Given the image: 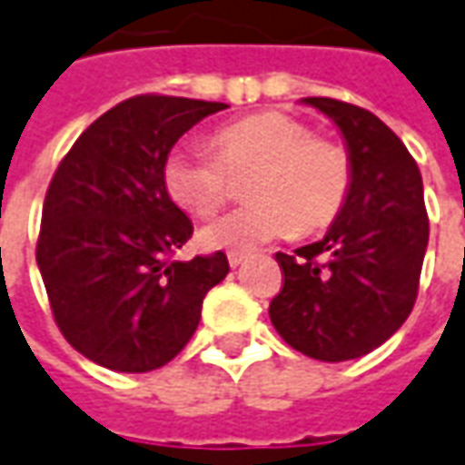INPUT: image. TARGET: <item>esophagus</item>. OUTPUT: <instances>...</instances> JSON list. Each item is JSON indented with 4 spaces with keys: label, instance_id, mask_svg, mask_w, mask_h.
<instances>
[{
    "label": "esophagus",
    "instance_id": "obj_1",
    "mask_svg": "<svg viewBox=\"0 0 465 465\" xmlns=\"http://www.w3.org/2000/svg\"><path fill=\"white\" fill-rule=\"evenodd\" d=\"M248 261V255H242V252H230L227 255V263H230V268H238V265H242Z\"/></svg>",
    "mask_w": 465,
    "mask_h": 465
}]
</instances>
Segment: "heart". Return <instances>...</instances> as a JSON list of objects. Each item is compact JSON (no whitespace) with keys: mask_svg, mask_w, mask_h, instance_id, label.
Masks as SVG:
<instances>
[{"mask_svg":"<svg viewBox=\"0 0 465 465\" xmlns=\"http://www.w3.org/2000/svg\"><path fill=\"white\" fill-rule=\"evenodd\" d=\"M212 153L174 149L166 156L162 184L169 200L197 217L214 214L230 194V177H248V204L202 227L210 251L251 252L258 245L319 232L341 214L354 182L349 152L313 136L301 118L263 111L213 134Z\"/></svg>","mask_w":465,"mask_h":465,"instance_id":"1","label":"heart"}]
</instances>
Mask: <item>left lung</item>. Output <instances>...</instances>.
Segmentation results:
<instances>
[{"label":"left lung","mask_w":465,"mask_h":465,"mask_svg":"<svg viewBox=\"0 0 465 465\" xmlns=\"http://www.w3.org/2000/svg\"><path fill=\"white\" fill-rule=\"evenodd\" d=\"M341 131L354 182L324 240L275 252L283 288L271 322L291 347L322 361L370 354L405 324L418 299L428 213L415 159L395 131L360 105L303 98Z\"/></svg>","instance_id":"obj_1"}]
</instances>
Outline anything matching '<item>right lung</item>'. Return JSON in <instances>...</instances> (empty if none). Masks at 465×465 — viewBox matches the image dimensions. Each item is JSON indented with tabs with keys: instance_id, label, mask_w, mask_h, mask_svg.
Returning <instances> with one entry per match:
<instances>
[{
	"instance_id": "obj_1",
	"label": "right lung",
	"mask_w": 465,
	"mask_h": 465,
	"mask_svg": "<svg viewBox=\"0 0 465 465\" xmlns=\"http://www.w3.org/2000/svg\"><path fill=\"white\" fill-rule=\"evenodd\" d=\"M227 108L134 95L80 134L47 187L37 265L55 324L83 357L116 372L172 361L200 324L202 299L230 271L225 252L172 261L192 220L162 169L182 134Z\"/></svg>"
}]
</instances>
